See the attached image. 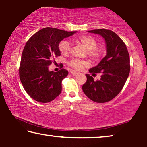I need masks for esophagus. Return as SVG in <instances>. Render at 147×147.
<instances>
[{"mask_svg":"<svg viewBox=\"0 0 147 147\" xmlns=\"http://www.w3.org/2000/svg\"><path fill=\"white\" fill-rule=\"evenodd\" d=\"M71 73L72 75H73V76H76L78 74V73H77V72L74 71H71Z\"/></svg>","mask_w":147,"mask_h":147,"instance_id":"esophagus-1","label":"esophagus"}]
</instances>
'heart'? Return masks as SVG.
<instances>
[{"mask_svg":"<svg viewBox=\"0 0 147 147\" xmlns=\"http://www.w3.org/2000/svg\"><path fill=\"white\" fill-rule=\"evenodd\" d=\"M78 41L88 51V55L92 59H96L101 55V51L99 49L96 48L97 42L93 37L89 36H83L78 38ZM71 44L68 40H63L60 42L59 45V49L63 54H68L71 51ZM69 65L72 67L80 70L84 66H86L88 63L85 61L73 59L69 62Z\"/></svg>","mask_w":147,"mask_h":147,"instance_id":"b5f03b06","label":"heart"}]
</instances>
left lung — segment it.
I'll return each mask as SVG.
<instances>
[{
	"instance_id": "obj_1",
	"label": "left lung",
	"mask_w": 147,
	"mask_h": 147,
	"mask_svg": "<svg viewBox=\"0 0 147 147\" xmlns=\"http://www.w3.org/2000/svg\"><path fill=\"white\" fill-rule=\"evenodd\" d=\"M98 34L106 43V54L89 73H101L100 79L95 81L86 74L87 82L82 86L84 93L95 102L110 101L120 93L130 73V56L125 43L115 32L106 29L89 30Z\"/></svg>"
}]
</instances>
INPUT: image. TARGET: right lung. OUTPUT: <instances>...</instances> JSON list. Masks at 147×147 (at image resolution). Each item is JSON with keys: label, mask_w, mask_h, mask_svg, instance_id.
Here are the masks:
<instances>
[{"label": "right lung", "mask_w": 147, "mask_h": 147, "mask_svg": "<svg viewBox=\"0 0 147 147\" xmlns=\"http://www.w3.org/2000/svg\"><path fill=\"white\" fill-rule=\"evenodd\" d=\"M76 32L47 27L27 41L22 53L19 77L24 89L34 100L49 102L61 93V82L68 71L62 69L55 73L49 71V66L54 56L61 55L59 43Z\"/></svg>", "instance_id": "1"}]
</instances>
